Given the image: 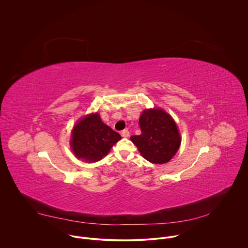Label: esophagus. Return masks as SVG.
<instances>
[{"label": "esophagus", "instance_id": "34e87169", "mask_svg": "<svg viewBox=\"0 0 248 248\" xmlns=\"http://www.w3.org/2000/svg\"><path fill=\"white\" fill-rule=\"evenodd\" d=\"M121 136H122L123 138H129V137H130V133H129V131L126 129V130H123V131L121 132Z\"/></svg>", "mask_w": 248, "mask_h": 248}]
</instances>
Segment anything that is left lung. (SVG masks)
<instances>
[{"instance_id": "1", "label": "left lung", "mask_w": 248, "mask_h": 248, "mask_svg": "<svg viewBox=\"0 0 248 248\" xmlns=\"http://www.w3.org/2000/svg\"><path fill=\"white\" fill-rule=\"evenodd\" d=\"M141 134L132 136L131 140L141 156L153 164L169 162L178 151L181 137L173 118L164 109L149 108L140 117Z\"/></svg>"}]
</instances>
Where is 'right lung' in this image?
I'll use <instances>...</instances> for the list:
<instances>
[{
    "label": "right lung",
    "mask_w": 248,
    "mask_h": 248,
    "mask_svg": "<svg viewBox=\"0 0 248 248\" xmlns=\"http://www.w3.org/2000/svg\"><path fill=\"white\" fill-rule=\"evenodd\" d=\"M121 136L104 124L98 113L80 119L72 130L71 148L75 156L87 163L98 162L107 156Z\"/></svg>",
    "instance_id": "add662e5"
}]
</instances>
